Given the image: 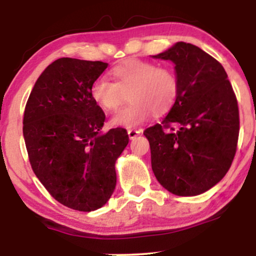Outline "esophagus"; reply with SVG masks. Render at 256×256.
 Masks as SVG:
<instances>
[{
	"instance_id": "obj_1",
	"label": "esophagus",
	"mask_w": 256,
	"mask_h": 256,
	"mask_svg": "<svg viewBox=\"0 0 256 256\" xmlns=\"http://www.w3.org/2000/svg\"><path fill=\"white\" fill-rule=\"evenodd\" d=\"M142 132V130H136V128H130V130H128V137H130V140H134V137L138 136V134Z\"/></svg>"
}]
</instances>
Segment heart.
<instances>
[{
  "instance_id": "1",
  "label": "heart",
  "mask_w": 256,
  "mask_h": 256,
  "mask_svg": "<svg viewBox=\"0 0 256 256\" xmlns=\"http://www.w3.org/2000/svg\"><path fill=\"white\" fill-rule=\"evenodd\" d=\"M114 83L98 78L91 85L95 104L104 112H116L125 102L130 104L112 118V124L132 128L172 108L179 94L177 74L168 67L152 61L128 60L110 72Z\"/></svg>"
}]
</instances>
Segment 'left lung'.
Instances as JSON below:
<instances>
[{"mask_svg":"<svg viewBox=\"0 0 256 256\" xmlns=\"http://www.w3.org/2000/svg\"><path fill=\"white\" fill-rule=\"evenodd\" d=\"M176 64L179 94L160 124L146 128L158 182L178 196L207 192L228 173L240 134L237 98L224 67L190 43L154 56Z\"/></svg>","mask_w":256,"mask_h":256,"instance_id":"1","label":"left lung"}]
</instances>
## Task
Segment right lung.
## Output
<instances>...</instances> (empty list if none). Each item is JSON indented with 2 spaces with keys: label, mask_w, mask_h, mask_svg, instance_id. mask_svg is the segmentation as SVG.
Returning a JSON list of instances; mask_svg holds the SVG:
<instances>
[{
  "label": "right lung",
  "mask_w": 256,
  "mask_h": 256,
  "mask_svg": "<svg viewBox=\"0 0 256 256\" xmlns=\"http://www.w3.org/2000/svg\"><path fill=\"white\" fill-rule=\"evenodd\" d=\"M107 66L55 60L37 79L22 120L34 174L58 202L80 212L107 204L116 189V161L128 143L122 128L101 134L106 114L90 89Z\"/></svg>",
  "instance_id": "obj_1"
}]
</instances>
